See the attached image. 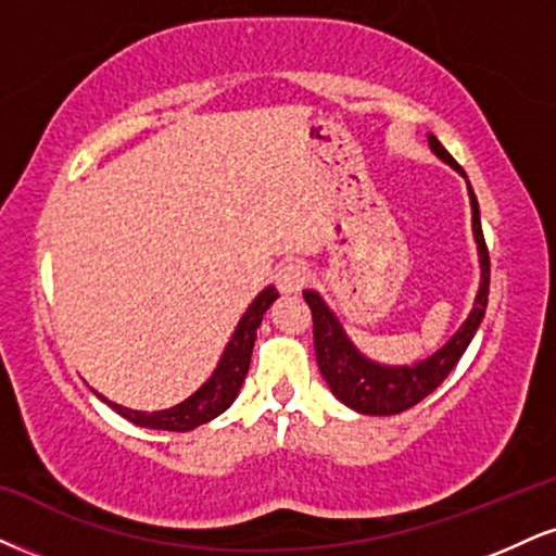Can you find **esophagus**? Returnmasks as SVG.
Instances as JSON below:
<instances>
[{
    "label": "esophagus",
    "mask_w": 556,
    "mask_h": 556,
    "mask_svg": "<svg viewBox=\"0 0 556 556\" xmlns=\"http://www.w3.org/2000/svg\"><path fill=\"white\" fill-rule=\"evenodd\" d=\"M309 280V270L304 263H286L276 270V286L280 293H296L304 289V283Z\"/></svg>",
    "instance_id": "esophagus-1"
}]
</instances>
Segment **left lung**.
Listing matches in <instances>:
<instances>
[{"label":"left lung","instance_id":"obj_1","mask_svg":"<svg viewBox=\"0 0 556 556\" xmlns=\"http://www.w3.org/2000/svg\"><path fill=\"white\" fill-rule=\"evenodd\" d=\"M430 152L438 160H443L451 169L467 180L464 169L458 167L454 156L443 149V143L428 134ZM469 203H471V231H475L477 255H479V289L471 304L469 317L464 325L451 334L443 348H438L433 355L413 363V366H381L371 358H366L353 340L348 338L345 327L334 317V312L327 306V301L319 296V291L306 289L304 299L312 309L314 319V353H317L319 371L325 376L327 387L332 394L361 415H400L404 409L415 407L430 392L441 387V381L451 374L464 351L469 348L471 338L479 330L488 309V293H490V255L488 244H484L482 222H479V203L475 190L467 180Z\"/></svg>","mask_w":556,"mask_h":556}]
</instances>
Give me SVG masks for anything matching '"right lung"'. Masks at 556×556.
Segmentation results:
<instances>
[{"mask_svg":"<svg viewBox=\"0 0 556 556\" xmlns=\"http://www.w3.org/2000/svg\"><path fill=\"white\" fill-rule=\"evenodd\" d=\"M276 299H278L276 286H265V289L257 293L255 301L247 306L242 319L237 321L235 332H231L229 342H226L214 374L201 383V389H195L188 400L175 404V407L156 409V413H141V409L121 407V404L105 400L102 394L98 396L108 404V407H113L121 417H126V420L139 425V428L185 433V430H193L198 425L211 422L214 417L226 413V409L231 407V402L237 400L239 389H242L244 383V376L250 371V358H252V348H255L257 327Z\"/></svg>","mask_w":556,"mask_h":556,"instance_id":"right-lung-1","label":"right lung"}]
</instances>
